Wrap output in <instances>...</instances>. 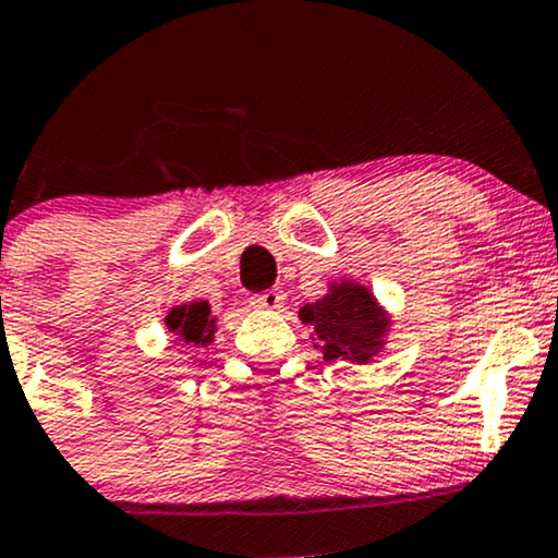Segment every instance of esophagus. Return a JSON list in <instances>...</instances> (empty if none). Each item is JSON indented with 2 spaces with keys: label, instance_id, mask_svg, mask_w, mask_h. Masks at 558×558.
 Returning a JSON list of instances; mask_svg holds the SVG:
<instances>
[{
  "label": "esophagus",
  "instance_id": "1",
  "mask_svg": "<svg viewBox=\"0 0 558 558\" xmlns=\"http://www.w3.org/2000/svg\"><path fill=\"white\" fill-rule=\"evenodd\" d=\"M283 301H286V293L280 291V288H270V291L254 293L252 296V304L257 306V310H267V312L280 310V306H283Z\"/></svg>",
  "mask_w": 558,
  "mask_h": 558
}]
</instances>
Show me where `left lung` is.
Segmentation results:
<instances>
[{"instance_id": "obj_1", "label": "left lung", "mask_w": 558, "mask_h": 558, "mask_svg": "<svg viewBox=\"0 0 558 558\" xmlns=\"http://www.w3.org/2000/svg\"><path fill=\"white\" fill-rule=\"evenodd\" d=\"M299 319L315 328V345L323 351L325 362H373L390 332L388 312L377 304L367 286L354 280L330 283L323 299L301 306Z\"/></svg>"}]
</instances>
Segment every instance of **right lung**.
<instances>
[{
    "label": "right lung",
    "instance_id": "add662e5",
    "mask_svg": "<svg viewBox=\"0 0 558 558\" xmlns=\"http://www.w3.org/2000/svg\"><path fill=\"white\" fill-rule=\"evenodd\" d=\"M165 325L178 341L204 349V345L215 341L217 317L213 315V306L207 301H185V304L172 306L165 315Z\"/></svg>",
    "mask_w": 558,
    "mask_h": 558
}]
</instances>
